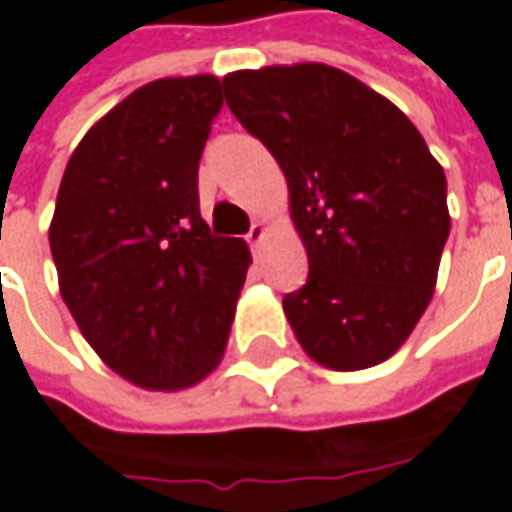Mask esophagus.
I'll return each mask as SVG.
<instances>
[{
	"instance_id": "34e87169",
	"label": "esophagus",
	"mask_w": 512,
	"mask_h": 512,
	"mask_svg": "<svg viewBox=\"0 0 512 512\" xmlns=\"http://www.w3.org/2000/svg\"><path fill=\"white\" fill-rule=\"evenodd\" d=\"M265 236H267V227L262 225V222H253V225H250V230H247V245L259 247Z\"/></svg>"
}]
</instances>
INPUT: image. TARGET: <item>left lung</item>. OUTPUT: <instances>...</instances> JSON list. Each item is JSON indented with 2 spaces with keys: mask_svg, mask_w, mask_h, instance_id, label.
Masks as SVG:
<instances>
[{
  "mask_svg": "<svg viewBox=\"0 0 512 512\" xmlns=\"http://www.w3.org/2000/svg\"><path fill=\"white\" fill-rule=\"evenodd\" d=\"M227 108L285 173L307 282L282 299L310 359H390L433 299L450 236L447 179L393 102L319 62L236 70Z\"/></svg>",
  "mask_w": 512,
  "mask_h": 512,
  "instance_id": "8db88e82",
  "label": "left lung"
}]
</instances>
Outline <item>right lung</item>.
I'll return each mask as SVG.
<instances>
[{"mask_svg": "<svg viewBox=\"0 0 512 512\" xmlns=\"http://www.w3.org/2000/svg\"><path fill=\"white\" fill-rule=\"evenodd\" d=\"M216 76L133 90L73 150L50 222L62 299L102 362L148 390L202 382L225 353L250 250L199 213Z\"/></svg>", "mask_w": 512, "mask_h": 512, "instance_id": "add662e5", "label": "right lung"}]
</instances>
